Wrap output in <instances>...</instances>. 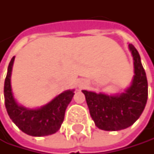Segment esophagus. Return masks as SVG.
Masks as SVG:
<instances>
[{
	"label": "esophagus",
	"instance_id": "34e87169",
	"mask_svg": "<svg viewBox=\"0 0 154 154\" xmlns=\"http://www.w3.org/2000/svg\"><path fill=\"white\" fill-rule=\"evenodd\" d=\"M86 86V81H80L79 82V88H84Z\"/></svg>",
	"mask_w": 154,
	"mask_h": 154
}]
</instances>
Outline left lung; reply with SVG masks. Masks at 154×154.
<instances>
[{
	"instance_id": "left-lung-1",
	"label": "left lung",
	"mask_w": 154,
	"mask_h": 154,
	"mask_svg": "<svg viewBox=\"0 0 154 154\" xmlns=\"http://www.w3.org/2000/svg\"><path fill=\"white\" fill-rule=\"evenodd\" d=\"M128 49L133 57L134 76L130 86L122 93L109 95L82 91L95 126L106 131L125 129L139 119L148 99V82L140 56L132 44Z\"/></svg>"
}]
</instances>
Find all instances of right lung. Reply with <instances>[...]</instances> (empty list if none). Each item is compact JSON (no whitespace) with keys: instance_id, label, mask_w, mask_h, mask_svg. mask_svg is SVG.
<instances>
[{"instance_id":"obj_1","label":"right lung","mask_w":154,"mask_h":154,"mask_svg":"<svg viewBox=\"0 0 154 154\" xmlns=\"http://www.w3.org/2000/svg\"><path fill=\"white\" fill-rule=\"evenodd\" d=\"M14 56L12 58L4 81V102L7 113L12 121L24 133L42 137L56 133L64 118L66 107L72 100L75 90L64 91L51 102L38 108H27L19 104L14 96L11 75Z\"/></svg>"}]
</instances>
